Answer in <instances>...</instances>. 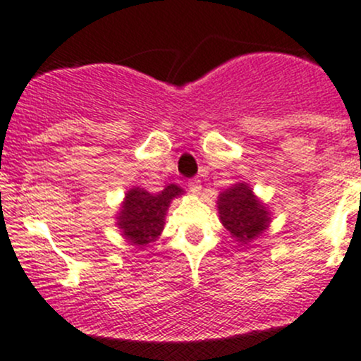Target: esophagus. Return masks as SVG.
<instances>
[{"label":"esophagus","instance_id":"esophagus-1","mask_svg":"<svg viewBox=\"0 0 361 361\" xmlns=\"http://www.w3.org/2000/svg\"><path fill=\"white\" fill-rule=\"evenodd\" d=\"M188 190H190L192 193H195V195H199L200 190H202V185H200V180H190L188 181Z\"/></svg>","mask_w":361,"mask_h":361}]
</instances>
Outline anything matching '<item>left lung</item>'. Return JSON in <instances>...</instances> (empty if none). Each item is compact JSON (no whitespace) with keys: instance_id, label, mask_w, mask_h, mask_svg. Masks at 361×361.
<instances>
[{"instance_id":"1","label":"left lung","mask_w":361,"mask_h":361,"mask_svg":"<svg viewBox=\"0 0 361 361\" xmlns=\"http://www.w3.org/2000/svg\"><path fill=\"white\" fill-rule=\"evenodd\" d=\"M216 204L219 221L240 245L250 244L271 223V212L267 204L245 181H238L219 193Z\"/></svg>"}]
</instances>
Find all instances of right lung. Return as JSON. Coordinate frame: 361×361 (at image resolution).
Listing matches in <instances>:
<instances>
[{"mask_svg":"<svg viewBox=\"0 0 361 361\" xmlns=\"http://www.w3.org/2000/svg\"><path fill=\"white\" fill-rule=\"evenodd\" d=\"M183 193L185 190L178 185H168L159 193H150L140 187L130 188L116 214V225L121 235L131 245L142 249L155 242L164 230L171 202Z\"/></svg>","mask_w":361,"mask_h":361,"instance_id":"right-lung-1","label":"right lung"}]
</instances>
